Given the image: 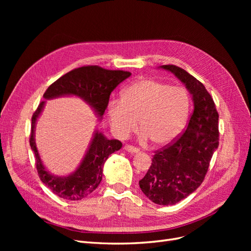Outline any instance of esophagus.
I'll list each match as a JSON object with an SVG mask.
<instances>
[{"instance_id":"1","label":"esophagus","mask_w":251,"mask_h":251,"mask_svg":"<svg viewBox=\"0 0 251 251\" xmlns=\"http://www.w3.org/2000/svg\"><path fill=\"white\" fill-rule=\"evenodd\" d=\"M124 150H125L126 151L130 152V153H137V152L139 151L137 149H135V148H133V147H131V146H125V147H124Z\"/></svg>"}]
</instances>
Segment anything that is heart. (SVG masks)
Returning <instances> with one entry per match:
<instances>
[{
  "label": "heart",
  "instance_id": "1",
  "mask_svg": "<svg viewBox=\"0 0 251 251\" xmlns=\"http://www.w3.org/2000/svg\"><path fill=\"white\" fill-rule=\"evenodd\" d=\"M107 114L116 136L125 138L136 127L140 137L153 146L172 143L185 127L189 114L186 90L154 79H141L121 92V100H111Z\"/></svg>",
  "mask_w": 251,
  "mask_h": 251
}]
</instances>
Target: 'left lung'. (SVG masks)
Instances as JSON below:
<instances>
[{"label": "left lung", "instance_id": "left-lung-1", "mask_svg": "<svg viewBox=\"0 0 251 251\" xmlns=\"http://www.w3.org/2000/svg\"><path fill=\"white\" fill-rule=\"evenodd\" d=\"M173 73L185 85L193 101V113L185 132L172 146L155 151L141 191L160 205H173L201 186L209 162L219 148V114L204 85L174 65L157 67Z\"/></svg>", "mask_w": 251, "mask_h": 251}]
</instances>
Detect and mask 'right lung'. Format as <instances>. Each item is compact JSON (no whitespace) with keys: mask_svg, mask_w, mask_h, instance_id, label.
Listing matches in <instances>:
<instances>
[{"mask_svg":"<svg viewBox=\"0 0 251 251\" xmlns=\"http://www.w3.org/2000/svg\"><path fill=\"white\" fill-rule=\"evenodd\" d=\"M130 72L107 70L99 66H86L74 69L60 77L49 86L44 95L45 100L62 97H76L86 102L101 121L107 110L111 92L125 79ZM47 100L39 103L31 118L30 148L35 154L36 169L39 178L56 195L67 201H80L96 190L102 179V169L109 155L121 150V141L108 139L97 128L92 133L88 148L74 172L69 175L51 174L43 163L35 142V127Z\"/></svg>","mask_w":251,"mask_h":251,"instance_id":"obj_1","label":"right lung"}]
</instances>
